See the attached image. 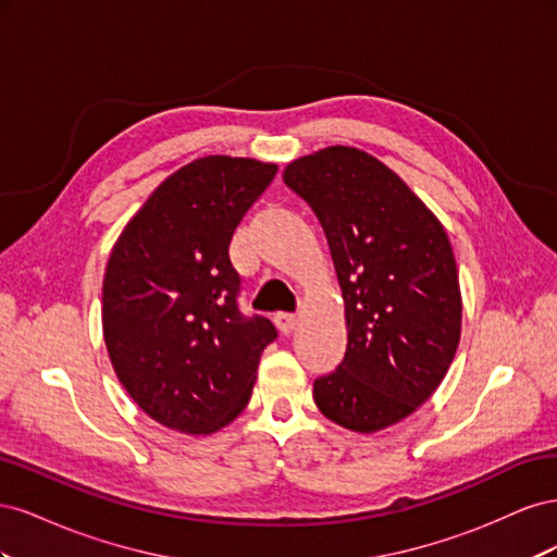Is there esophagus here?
I'll return each mask as SVG.
<instances>
[{"label":"esophagus","instance_id":"obj_1","mask_svg":"<svg viewBox=\"0 0 557 557\" xmlns=\"http://www.w3.org/2000/svg\"><path fill=\"white\" fill-rule=\"evenodd\" d=\"M299 325V318L293 313H278L276 315V327L281 330V334H293Z\"/></svg>","mask_w":557,"mask_h":557}]
</instances>
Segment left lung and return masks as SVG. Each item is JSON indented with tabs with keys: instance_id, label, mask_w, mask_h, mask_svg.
I'll use <instances>...</instances> for the list:
<instances>
[{
	"instance_id": "8db88e82",
	"label": "left lung",
	"mask_w": 557,
	"mask_h": 557,
	"mask_svg": "<svg viewBox=\"0 0 557 557\" xmlns=\"http://www.w3.org/2000/svg\"><path fill=\"white\" fill-rule=\"evenodd\" d=\"M283 181L325 230L346 313V356L313 383L315 407L350 432L391 428L434 395L460 344L448 234L391 166L360 148H320L285 166Z\"/></svg>"
}]
</instances>
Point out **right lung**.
Here are the masks:
<instances>
[{
  "label": "right lung",
  "instance_id": "right-lung-1",
  "mask_svg": "<svg viewBox=\"0 0 557 557\" xmlns=\"http://www.w3.org/2000/svg\"><path fill=\"white\" fill-rule=\"evenodd\" d=\"M278 166L207 156L150 193L113 244L102 330L117 381L156 423L183 434L230 425L250 399L276 327L237 307L232 234Z\"/></svg>",
  "mask_w": 557,
  "mask_h": 557
}]
</instances>
